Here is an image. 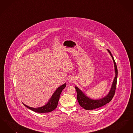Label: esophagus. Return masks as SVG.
<instances>
[{
    "instance_id": "1",
    "label": "esophagus",
    "mask_w": 133,
    "mask_h": 133,
    "mask_svg": "<svg viewBox=\"0 0 133 133\" xmlns=\"http://www.w3.org/2000/svg\"><path fill=\"white\" fill-rule=\"evenodd\" d=\"M68 81L70 83H73L74 81V79L73 77H70L69 79H68Z\"/></svg>"
}]
</instances>
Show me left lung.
<instances>
[{"label": "left lung", "instance_id": "1", "mask_svg": "<svg viewBox=\"0 0 133 133\" xmlns=\"http://www.w3.org/2000/svg\"><path fill=\"white\" fill-rule=\"evenodd\" d=\"M109 52L110 55L113 59L114 62V67H115V77L114 78L113 82L112 83V87L110 89V92L108 94L107 96L105 97L98 99V100H93L87 97L85 95L82 91H81L77 87L75 86V88L76 89L77 92V100L79 102V105L86 110H94L95 109L101 107L107 104L108 103L112 100L113 99L115 90L116 88V85H117V76H118V69L117 65L115 61L114 57L112 56L111 52L110 50H108Z\"/></svg>", "mask_w": 133, "mask_h": 133}]
</instances>
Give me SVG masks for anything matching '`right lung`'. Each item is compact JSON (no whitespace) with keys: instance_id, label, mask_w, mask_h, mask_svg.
<instances>
[{"instance_id":"add662e5","label":"right lung","mask_w":133,"mask_h":133,"mask_svg":"<svg viewBox=\"0 0 133 133\" xmlns=\"http://www.w3.org/2000/svg\"><path fill=\"white\" fill-rule=\"evenodd\" d=\"M66 86V84L65 83L62 85L60 86L59 87H58L55 91V92L53 93V95L52 96L51 98L50 99L49 102L44 106L39 108H32L29 107L25 104H23L26 107L28 108V109L32 110L34 112H37V113H49L51 111L55 110L57 107L58 103L59 100L60 96L64 89L65 88Z\"/></svg>"}]
</instances>
